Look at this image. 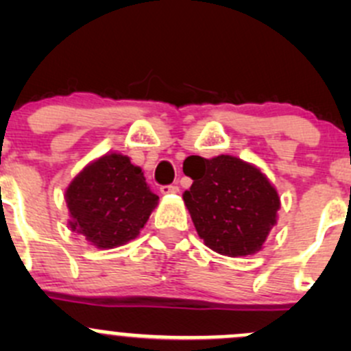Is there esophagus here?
<instances>
[{"label": "esophagus", "mask_w": 351, "mask_h": 351, "mask_svg": "<svg viewBox=\"0 0 351 351\" xmlns=\"http://www.w3.org/2000/svg\"><path fill=\"white\" fill-rule=\"evenodd\" d=\"M178 186L176 185H162L161 189H159V192L162 193V195H173V193H178Z\"/></svg>", "instance_id": "1"}]
</instances>
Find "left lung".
<instances>
[{
	"mask_svg": "<svg viewBox=\"0 0 351 351\" xmlns=\"http://www.w3.org/2000/svg\"><path fill=\"white\" fill-rule=\"evenodd\" d=\"M183 171L193 180L183 200L205 246L232 258L258 253L280 208L270 180L256 166L229 154L189 156Z\"/></svg>",
	"mask_w": 351,
	"mask_h": 351,
	"instance_id": "8db88e82",
	"label": "left lung"
}]
</instances>
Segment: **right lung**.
I'll return each mask as SVG.
<instances>
[{"mask_svg": "<svg viewBox=\"0 0 351 351\" xmlns=\"http://www.w3.org/2000/svg\"><path fill=\"white\" fill-rule=\"evenodd\" d=\"M158 200L139 166L120 153L105 154L67 186L69 228L97 247L112 250L139 236Z\"/></svg>", "mask_w": 351, "mask_h": 351, "instance_id": "add662e5", "label": "right lung"}]
</instances>
